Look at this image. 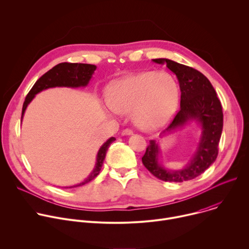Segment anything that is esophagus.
<instances>
[{"label":"esophagus","instance_id":"obj_1","mask_svg":"<svg viewBox=\"0 0 249 249\" xmlns=\"http://www.w3.org/2000/svg\"><path fill=\"white\" fill-rule=\"evenodd\" d=\"M121 134H122V136H129V135H132L133 134V130H131V129H124L122 132H121Z\"/></svg>","mask_w":249,"mask_h":249}]
</instances>
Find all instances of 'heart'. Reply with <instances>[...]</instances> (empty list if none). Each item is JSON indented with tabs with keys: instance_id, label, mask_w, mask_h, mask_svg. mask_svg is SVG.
Returning a JSON list of instances; mask_svg holds the SVG:
<instances>
[{
	"instance_id": "obj_1",
	"label": "heart",
	"mask_w": 249,
	"mask_h": 249,
	"mask_svg": "<svg viewBox=\"0 0 249 249\" xmlns=\"http://www.w3.org/2000/svg\"><path fill=\"white\" fill-rule=\"evenodd\" d=\"M179 98L175 78L156 71L126 76L106 89L109 108L120 114L132 112L134 124L144 131H157L167 125L178 107Z\"/></svg>"
}]
</instances>
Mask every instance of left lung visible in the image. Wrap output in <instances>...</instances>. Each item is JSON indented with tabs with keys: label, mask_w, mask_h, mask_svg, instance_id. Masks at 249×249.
Returning a JSON list of instances; mask_svg holds the SVG:
<instances>
[{
	"label": "left lung",
	"mask_w": 249,
	"mask_h": 249,
	"mask_svg": "<svg viewBox=\"0 0 249 249\" xmlns=\"http://www.w3.org/2000/svg\"><path fill=\"white\" fill-rule=\"evenodd\" d=\"M153 61L166 64L176 75L181 91L180 109L163 133L192 120L200 124L202 132L195 154L188 164L180 170H168L159 163L160 149L155 140L150 141L142 161L154 176L162 181L183 182L194 179L218 157L224 120L221 101L210 81L199 71L168 59L160 58Z\"/></svg>",
	"instance_id": "obj_1"
}]
</instances>
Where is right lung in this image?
I'll return each instance as SVG.
<instances>
[{
    "instance_id": "add662e5",
    "label": "right lung",
    "mask_w": 249,
    "mask_h": 249,
    "mask_svg": "<svg viewBox=\"0 0 249 249\" xmlns=\"http://www.w3.org/2000/svg\"><path fill=\"white\" fill-rule=\"evenodd\" d=\"M95 69H96V66L90 65V64L66 63V62L60 63L55 67H53L51 70L48 71L47 73H45L42 77H40L36 81V83L34 84L32 89L27 93L22 105L21 120L27 105L34 98L35 94H37L43 89H47L49 88H55V87H67V88L86 87L88 86L89 80L91 79V76L95 71ZM114 141H115V138L111 137L100 147L96 156L95 166L87 178L83 182L74 186H70L69 188L85 185L95 178L102 167L103 160L106 156V152H107L110 144Z\"/></svg>"
}]
</instances>
